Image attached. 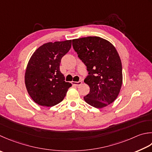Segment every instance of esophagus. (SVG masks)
Wrapping results in <instances>:
<instances>
[{"label":"esophagus","mask_w":152,"mask_h":152,"mask_svg":"<svg viewBox=\"0 0 152 152\" xmlns=\"http://www.w3.org/2000/svg\"><path fill=\"white\" fill-rule=\"evenodd\" d=\"M82 84V82L81 81H79V82H74V81H72V84L76 86H79L81 85Z\"/></svg>","instance_id":"esophagus-1"}]
</instances>
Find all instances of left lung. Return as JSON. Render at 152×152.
<instances>
[{
    "instance_id": "left-lung-1",
    "label": "left lung",
    "mask_w": 152,
    "mask_h": 152,
    "mask_svg": "<svg viewBox=\"0 0 152 152\" xmlns=\"http://www.w3.org/2000/svg\"><path fill=\"white\" fill-rule=\"evenodd\" d=\"M72 46L88 71L84 82L90 91L84 97L85 102L99 109L112 103L123 84L121 61L113 45L102 37L90 36L73 39Z\"/></svg>"
}]
</instances>
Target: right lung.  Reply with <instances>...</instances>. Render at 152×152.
I'll use <instances>...</instances> for the list:
<instances>
[{
  "mask_svg": "<svg viewBox=\"0 0 152 152\" xmlns=\"http://www.w3.org/2000/svg\"><path fill=\"white\" fill-rule=\"evenodd\" d=\"M71 45L72 40L45 43L29 59L25 73V84L29 96L38 105H57L72 86L64 81L60 71L61 58L69 51Z\"/></svg>",
  "mask_w": 152,
  "mask_h": 152,
  "instance_id": "obj_1",
  "label": "right lung"
}]
</instances>
